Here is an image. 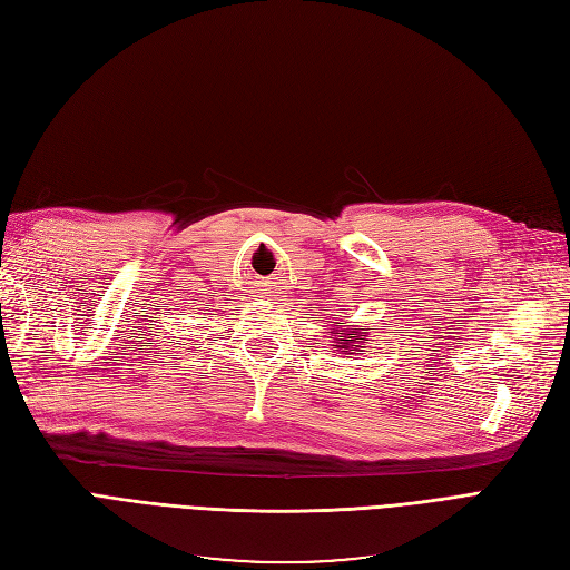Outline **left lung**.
Masks as SVG:
<instances>
[{
    "label": "left lung",
    "mask_w": 570,
    "mask_h": 570,
    "mask_svg": "<svg viewBox=\"0 0 570 570\" xmlns=\"http://www.w3.org/2000/svg\"><path fill=\"white\" fill-rule=\"evenodd\" d=\"M368 331L373 327L366 325H337V321H333L331 327V347L337 354H358L364 352V342L368 337Z\"/></svg>",
    "instance_id": "obj_1"
}]
</instances>
